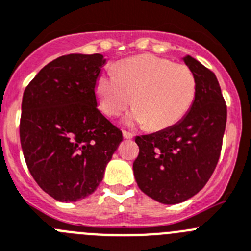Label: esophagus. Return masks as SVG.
<instances>
[{
  "instance_id": "obj_1",
  "label": "esophagus",
  "mask_w": 251,
  "mask_h": 251,
  "mask_svg": "<svg viewBox=\"0 0 251 251\" xmlns=\"http://www.w3.org/2000/svg\"><path fill=\"white\" fill-rule=\"evenodd\" d=\"M123 136H124V139H132V137H134V135L131 134V132H127V131H123Z\"/></svg>"
}]
</instances>
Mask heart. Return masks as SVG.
I'll return each instance as SVG.
<instances>
[{
  "label": "heart",
  "instance_id": "heart-1",
  "mask_svg": "<svg viewBox=\"0 0 251 251\" xmlns=\"http://www.w3.org/2000/svg\"><path fill=\"white\" fill-rule=\"evenodd\" d=\"M99 105L107 116L136 106L125 119L127 125H148L159 131L179 123L196 98V78L186 65L152 55L126 58L115 72L100 74L95 85Z\"/></svg>",
  "mask_w": 251,
  "mask_h": 251
}]
</instances>
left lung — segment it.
I'll return each instance as SVG.
<instances>
[{"mask_svg": "<svg viewBox=\"0 0 251 251\" xmlns=\"http://www.w3.org/2000/svg\"><path fill=\"white\" fill-rule=\"evenodd\" d=\"M182 60L196 78L191 109L174 126L135 137V180L142 193L166 205L185 201L205 186L220 157L226 126V105L215 74L191 56Z\"/></svg>", "mask_w": 251, "mask_h": 251, "instance_id": "left-lung-1", "label": "left lung"}]
</instances>
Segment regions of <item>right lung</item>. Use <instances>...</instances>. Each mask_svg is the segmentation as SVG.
Instances as JSON below:
<instances>
[{
    "label": "right lung",
    "instance_id": "right-lung-1",
    "mask_svg": "<svg viewBox=\"0 0 251 251\" xmlns=\"http://www.w3.org/2000/svg\"><path fill=\"white\" fill-rule=\"evenodd\" d=\"M100 53L65 55L47 64L22 98L20 139L27 168L45 193L62 202L91 195L123 132L98 109Z\"/></svg>",
    "mask_w": 251,
    "mask_h": 251
}]
</instances>
